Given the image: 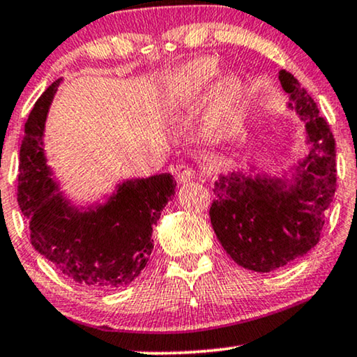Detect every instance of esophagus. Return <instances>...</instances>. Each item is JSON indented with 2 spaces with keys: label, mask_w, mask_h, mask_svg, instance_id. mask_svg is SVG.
Listing matches in <instances>:
<instances>
[{
  "label": "esophagus",
  "mask_w": 357,
  "mask_h": 357,
  "mask_svg": "<svg viewBox=\"0 0 357 357\" xmlns=\"http://www.w3.org/2000/svg\"><path fill=\"white\" fill-rule=\"evenodd\" d=\"M175 178H177L178 185H185V183L192 182V180L195 178L193 169L187 164H178L177 169H175Z\"/></svg>",
  "instance_id": "1"
}]
</instances>
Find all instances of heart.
I'll use <instances>...</instances> for the list:
<instances>
[{
	"mask_svg": "<svg viewBox=\"0 0 357 357\" xmlns=\"http://www.w3.org/2000/svg\"><path fill=\"white\" fill-rule=\"evenodd\" d=\"M216 75V71L211 66L203 61L187 63L175 68L165 76L164 91L170 94H178L182 91L199 89L206 82H209ZM243 97L242 81L237 76L229 75L224 77L219 84L214 99L211 102L206 115L203 120V135L204 138L211 143H218L226 138V135L231 130L232 121L236 119V114L241 107Z\"/></svg>",
	"mask_w": 357,
	"mask_h": 357,
	"instance_id": "b5f03b06",
	"label": "heart"
}]
</instances>
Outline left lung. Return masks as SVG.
I'll return each mask as SVG.
<instances>
[{
  "label": "left lung",
  "mask_w": 357,
  "mask_h": 357,
  "mask_svg": "<svg viewBox=\"0 0 357 357\" xmlns=\"http://www.w3.org/2000/svg\"><path fill=\"white\" fill-rule=\"evenodd\" d=\"M287 109L304 121L307 153L270 174L252 159L247 170L218 175L209 218L227 255L245 270L270 273L319 243L336 187L335 139L315 102L291 73L280 71ZM238 154L241 149H237Z\"/></svg>",
  "instance_id": "8db88e82"
}]
</instances>
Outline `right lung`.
<instances>
[{"mask_svg":"<svg viewBox=\"0 0 357 357\" xmlns=\"http://www.w3.org/2000/svg\"><path fill=\"white\" fill-rule=\"evenodd\" d=\"M58 77L36 102L24 128L17 203L31 227L36 250L66 278L92 289H115L133 282L154 248L153 226L175 195L174 177L119 180L99 202L76 204L61 190L45 151V123Z\"/></svg>","mask_w":357,"mask_h":357,"instance_id":"right-lung-1","label":"right lung"}]
</instances>
